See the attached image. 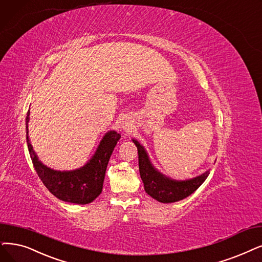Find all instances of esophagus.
<instances>
[{
  "instance_id": "esophagus-1",
  "label": "esophagus",
  "mask_w": 262,
  "mask_h": 262,
  "mask_svg": "<svg viewBox=\"0 0 262 262\" xmlns=\"http://www.w3.org/2000/svg\"><path fill=\"white\" fill-rule=\"evenodd\" d=\"M120 128L124 133H129L132 130V123L129 120H124L121 122Z\"/></svg>"
}]
</instances>
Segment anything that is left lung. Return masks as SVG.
<instances>
[{
  "mask_svg": "<svg viewBox=\"0 0 262 262\" xmlns=\"http://www.w3.org/2000/svg\"><path fill=\"white\" fill-rule=\"evenodd\" d=\"M132 142L138 147L139 169L141 179L144 183V189L155 200L161 203H173L189 196L207 179L211 169L204 173L188 180H174L157 170L151 163L148 152L137 140Z\"/></svg>",
  "mask_w": 262,
  "mask_h": 262,
  "instance_id": "obj_1",
  "label": "left lung"
}]
</instances>
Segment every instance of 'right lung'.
<instances>
[{"mask_svg": "<svg viewBox=\"0 0 262 262\" xmlns=\"http://www.w3.org/2000/svg\"><path fill=\"white\" fill-rule=\"evenodd\" d=\"M29 121L30 111L26 118L27 144L34 169L47 189L59 200L69 203L88 204L96 200L102 192L106 167L115 146L120 140V134L114 130L107 131L87 163L75 170L58 171L38 159L29 138Z\"/></svg>", "mask_w": 262, "mask_h": 262, "instance_id": "obj_1", "label": "right lung"}]
</instances>
